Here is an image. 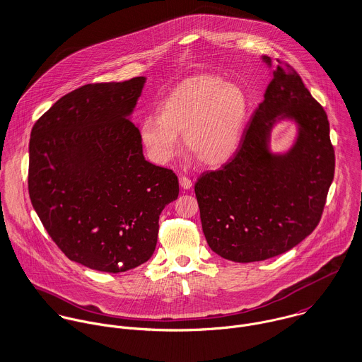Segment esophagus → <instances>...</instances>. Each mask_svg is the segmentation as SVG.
Segmentation results:
<instances>
[{
    "mask_svg": "<svg viewBox=\"0 0 362 362\" xmlns=\"http://www.w3.org/2000/svg\"><path fill=\"white\" fill-rule=\"evenodd\" d=\"M180 185H181V188H184V189H191V188H192V181H191L188 177L181 175V177H180Z\"/></svg>",
    "mask_w": 362,
    "mask_h": 362,
    "instance_id": "esophagus-1",
    "label": "esophagus"
}]
</instances>
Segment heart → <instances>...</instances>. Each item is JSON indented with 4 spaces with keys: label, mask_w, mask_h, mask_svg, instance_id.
<instances>
[{
    "label": "heart",
    "mask_w": 362,
    "mask_h": 362,
    "mask_svg": "<svg viewBox=\"0 0 362 362\" xmlns=\"http://www.w3.org/2000/svg\"><path fill=\"white\" fill-rule=\"evenodd\" d=\"M248 102L237 85L202 75L184 81L163 102L160 115L142 125V141L156 164H165L180 151L182 134L188 152L206 165L226 163L240 146Z\"/></svg>",
    "instance_id": "obj_1"
}]
</instances>
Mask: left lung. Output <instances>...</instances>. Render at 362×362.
<instances>
[{
  "mask_svg": "<svg viewBox=\"0 0 362 362\" xmlns=\"http://www.w3.org/2000/svg\"><path fill=\"white\" fill-rule=\"evenodd\" d=\"M272 68V59L262 57ZM234 157L195 182L202 230L213 252L233 262L273 258L317 226L334 177V151L323 107L290 65L279 62ZM296 122L284 154L269 151L272 127Z\"/></svg>",
  "mask_w": 362,
  "mask_h": 362,
  "instance_id": "left-lung-1",
  "label": "left lung"
}]
</instances>
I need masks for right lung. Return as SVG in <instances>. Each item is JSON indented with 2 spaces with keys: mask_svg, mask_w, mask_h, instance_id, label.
Wrapping results in <instances>:
<instances>
[{
  "mask_svg": "<svg viewBox=\"0 0 362 362\" xmlns=\"http://www.w3.org/2000/svg\"><path fill=\"white\" fill-rule=\"evenodd\" d=\"M145 76L90 83L36 121L29 142V197L65 257L119 273L153 255L161 210L178 178L145 160L131 114Z\"/></svg>",
  "mask_w": 362,
  "mask_h": 362,
  "instance_id": "1",
  "label": "right lung"
}]
</instances>
